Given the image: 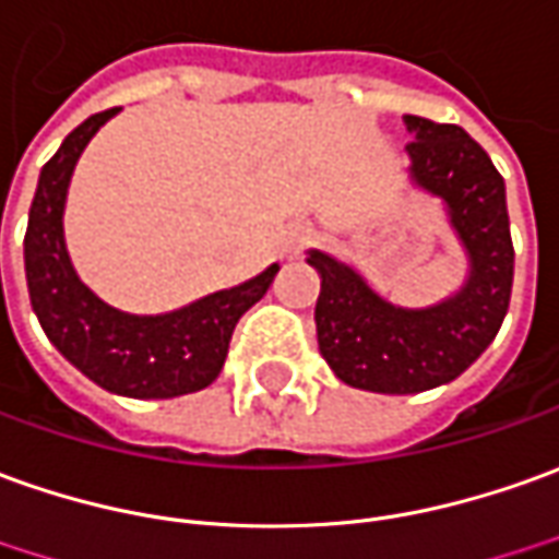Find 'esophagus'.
<instances>
[{
	"mask_svg": "<svg viewBox=\"0 0 559 559\" xmlns=\"http://www.w3.org/2000/svg\"><path fill=\"white\" fill-rule=\"evenodd\" d=\"M310 240H313L310 228H292L286 237H283V255H286V258L298 255V252H301L304 246H307Z\"/></svg>",
	"mask_w": 559,
	"mask_h": 559,
	"instance_id": "esophagus-1",
	"label": "esophagus"
}]
</instances>
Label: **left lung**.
<instances>
[{"mask_svg":"<svg viewBox=\"0 0 559 559\" xmlns=\"http://www.w3.org/2000/svg\"><path fill=\"white\" fill-rule=\"evenodd\" d=\"M407 185L438 200L465 255L463 286L429 307L390 301L344 258L310 249L319 273L317 337L346 386L383 395L444 386L468 371L502 329L514 283L506 182L487 152L456 124L404 115Z\"/></svg>","mask_w":559,"mask_h":559,"instance_id":"8db88e82","label":"left lung"}]
</instances>
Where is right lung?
I'll return each mask as SVG.
<instances>
[{
  "mask_svg": "<svg viewBox=\"0 0 559 559\" xmlns=\"http://www.w3.org/2000/svg\"><path fill=\"white\" fill-rule=\"evenodd\" d=\"M118 111L81 121L38 173L23 237L26 286L48 341L96 386L124 399H179L206 390L222 374L230 334L242 313L264 298L280 264L242 286L155 317L118 310L84 286L69 258L63 228L69 182L87 142Z\"/></svg>",
  "mask_w": 559,
  "mask_h": 559,
  "instance_id": "1",
  "label": "right lung"
}]
</instances>
